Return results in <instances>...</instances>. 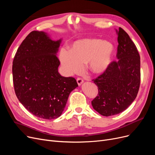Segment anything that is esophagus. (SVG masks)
I'll use <instances>...</instances> for the list:
<instances>
[{
  "label": "esophagus",
  "mask_w": 155,
  "mask_h": 155,
  "mask_svg": "<svg viewBox=\"0 0 155 155\" xmlns=\"http://www.w3.org/2000/svg\"><path fill=\"white\" fill-rule=\"evenodd\" d=\"M77 83H78V85L80 86V85H81V84L83 83V79H82L81 78H78L77 79Z\"/></svg>",
  "instance_id": "34e87169"
}]
</instances>
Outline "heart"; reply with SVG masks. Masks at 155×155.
<instances>
[{
    "mask_svg": "<svg viewBox=\"0 0 155 155\" xmlns=\"http://www.w3.org/2000/svg\"><path fill=\"white\" fill-rule=\"evenodd\" d=\"M114 51L110 42L96 38L78 40L72 45L69 50L61 49L59 60L68 76L80 72L83 64L94 74H101L110 65Z\"/></svg>",
    "mask_w": 155,
    "mask_h": 155,
    "instance_id": "1",
    "label": "heart"
}]
</instances>
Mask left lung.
Returning <instances> with one entry per match:
<instances>
[{"label": "left lung", "mask_w": 155, "mask_h": 155, "mask_svg": "<svg viewBox=\"0 0 155 155\" xmlns=\"http://www.w3.org/2000/svg\"><path fill=\"white\" fill-rule=\"evenodd\" d=\"M118 35V60L112 61L93 81L98 87L97 96L92 101L94 109L105 116L118 114L134 101L140 83V58L134 43L121 28Z\"/></svg>", "instance_id": "left-lung-1"}]
</instances>
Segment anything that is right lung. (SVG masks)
I'll list each match as a JSON object with an SVG mask.
<instances>
[{
  "label": "right lung",
  "mask_w": 155,
  "mask_h": 155,
  "mask_svg": "<svg viewBox=\"0 0 155 155\" xmlns=\"http://www.w3.org/2000/svg\"><path fill=\"white\" fill-rule=\"evenodd\" d=\"M61 39H51L45 31H33L17 49L13 61L15 94L32 114L42 119L61 115L69 94L78 87L72 77L61 76L57 57Z\"/></svg>",
  "instance_id": "1"
}]
</instances>
